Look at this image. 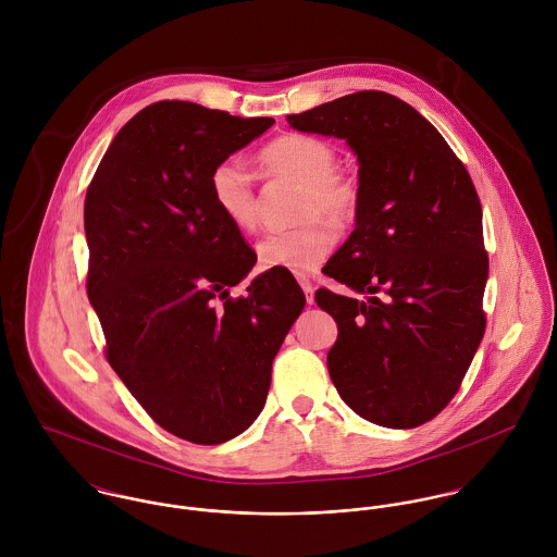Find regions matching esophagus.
Wrapping results in <instances>:
<instances>
[{"instance_id": "34e87169", "label": "esophagus", "mask_w": 557, "mask_h": 557, "mask_svg": "<svg viewBox=\"0 0 557 557\" xmlns=\"http://www.w3.org/2000/svg\"><path fill=\"white\" fill-rule=\"evenodd\" d=\"M298 283H300V287H302V292H305V296H307V302L311 305V302H313L315 285H313V283H311V278H307V276H298Z\"/></svg>"}]
</instances>
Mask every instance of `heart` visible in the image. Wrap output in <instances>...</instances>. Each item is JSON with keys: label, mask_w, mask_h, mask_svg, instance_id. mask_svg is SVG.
I'll use <instances>...</instances> for the list:
<instances>
[{"label": "heart", "mask_w": 557, "mask_h": 557, "mask_svg": "<svg viewBox=\"0 0 557 557\" xmlns=\"http://www.w3.org/2000/svg\"><path fill=\"white\" fill-rule=\"evenodd\" d=\"M259 164L270 180L302 184L296 206L300 225L270 234L259 242V263L268 270L305 274L315 270L332 250L336 227H347L360 210L358 186L338 173L332 144L305 133H287L259 152ZM210 195L219 214L242 234H252L261 221V201L248 171L238 160H223L210 173Z\"/></svg>", "instance_id": "1"}]
</instances>
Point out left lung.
<instances>
[{
  "instance_id": "1",
  "label": "left lung",
  "mask_w": 557,
  "mask_h": 557,
  "mask_svg": "<svg viewBox=\"0 0 557 557\" xmlns=\"http://www.w3.org/2000/svg\"><path fill=\"white\" fill-rule=\"evenodd\" d=\"M287 122L345 139L360 162L356 230L323 274L367 300L315 292L338 325L332 384L375 424L420 426L459 393L486 327L474 182L437 128L386 91L347 94Z\"/></svg>"
}]
</instances>
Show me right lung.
Returning a JSON list of instances; mask_svg holds the SVG:
<instances>
[{
    "mask_svg": "<svg viewBox=\"0 0 557 557\" xmlns=\"http://www.w3.org/2000/svg\"><path fill=\"white\" fill-rule=\"evenodd\" d=\"M272 124L160 100L115 135L85 195V287L107 362L159 426L193 444L252 424L307 302L274 270L232 296L257 255L210 195L212 169Z\"/></svg>",
    "mask_w": 557,
    "mask_h": 557,
    "instance_id": "1",
    "label": "right lung"
}]
</instances>
